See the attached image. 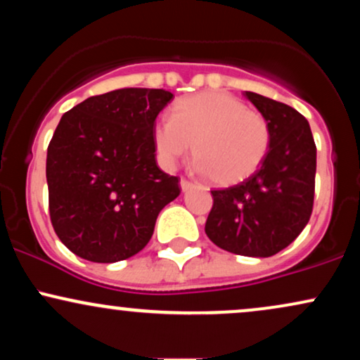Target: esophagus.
I'll return each mask as SVG.
<instances>
[{
    "instance_id": "obj_1",
    "label": "esophagus",
    "mask_w": 360,
    "mask_h": 360,
    "mask_svg": "<svg viewBox=\"0 0 360 360\" xmlns=\"http://www.w3.org/2000/svg\"><path fill=\"white\" fill-rule=\"evenodd\" d=\"M181 189H183V193H186V191H189V189H191L193 188V183H191V181H188V179H184V177H183V179H181Z\"/></svg>"
}]
</instances>
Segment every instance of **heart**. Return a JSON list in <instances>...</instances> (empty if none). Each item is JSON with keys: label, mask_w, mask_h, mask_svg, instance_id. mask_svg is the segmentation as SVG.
<instances>
[{"label": "heart", "mask_w": 360, "mask_h": 360, "mask_svg": "<svg viewBox=\"0 0 360 360\" xmlns=\"http://www.w3.org/2000/svg\"><path fill=\"white\" fill-rule=\"evenodd\" d=\"M196 166L218 186L245 181L262 166L271 146V128L257 111L220 91L183 98L171 120L154 128L160 160L172 166L191 150Z\"/></svg>", "instance_id": "heart-1"}]
</instances>
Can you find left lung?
<instances>
[{"label":"left lung","mask_w":360,"mask_h":360,"mask_svg":"<svg viewBox=\"0 0 360 360\" xmlns=\"http://www.w3.org/2000/svg\"><path fill=\"white\" fill-rule=\"evenodd\" d=\"M243 94L269 123V152L242 184L212 191L205 232L226 252L271 257L286 249L311 217L316 147L300 111L252 91Z\"/></svg>","instance_id":"8db88e82"}]
</instances>
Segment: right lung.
<instances>
[{
	"mask_svg": "<svg viewBox=\"0 0 360 360\" xmlns=\"http://www.w3.org/2000/svg\"><path fill=\"white\" fill-rule=\"evenodd\" d=\"M174 94L123 88L62 115L47 148L49 210L60 242L91 262L139 254L179 179L155 160V118Z\"/></svg>",
	"mask_w": 360,
	"mask_h": 360,
	"instance_id": "right-lung-1",
	"label": "right lung"
}]
</instances>
